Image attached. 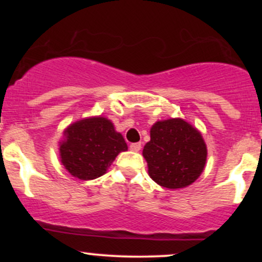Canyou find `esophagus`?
Returning a JSON list of instances; mask_svg holds the SVG:
<instances>
[{
	"mask_svg": "<svg viewBox=\"0 0 262 262\" xmlns=\"http://www.w3.org/2000/svg\"><path fill=\"white\" fill-rule=\"evenodd\" d=\"M129 148H130L132 151L138 152L141 149V144L140 143H133V144H130V146H129Z\"/></svg>",
	"mask_w": 262,
	"mask_h": 262,
	"instance_id": "esophagus-1",
	"label": "esophagus"
}]
</instances>
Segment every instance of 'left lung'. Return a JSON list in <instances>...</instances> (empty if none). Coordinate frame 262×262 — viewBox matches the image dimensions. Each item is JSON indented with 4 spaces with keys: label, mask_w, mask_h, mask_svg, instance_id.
<instances>
[{
    "label": "left lung",
    "mask_w": 262,
    "mask_h": 262,
    "mask_svg": "<svg viewBox=\"0 0 262 262\" xmlns=\"http://www.w3.org/2000/svg\"><path fill=\"white\" fill-rule=\"evenodd\" d=\"M149 176L170 189L193 183L203 172L207 146L202 134L181 118L159 121L150 129L143 149Z\"/></svg>",
    "instance_id": "left-lung-1"
}]
</instances>
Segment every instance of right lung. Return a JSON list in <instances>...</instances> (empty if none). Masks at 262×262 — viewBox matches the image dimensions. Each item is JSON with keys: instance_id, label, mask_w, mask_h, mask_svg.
<instances>
[{"instance_id": "obj_1", "label": "right lung", "mask_w": 262, "mask_h": 262, "mask_svg": "<svg viewBox=\"0 0 262 262\" xmlns=\"http://www.w3.org/2000/svg\"><path fill=\"white\" fill-rule=\"evenodd\" d=\"M59 150L61 164L70 175L86 181L104 175L117 155L128 146L110 119L91 117L65 129Z\"/></svg>"}]
</instances>
